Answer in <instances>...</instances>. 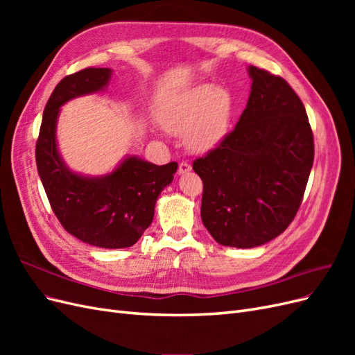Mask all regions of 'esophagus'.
<instances>
[{
  "instance_id": "esophagus-1",
  "label": "esophagus",
  "mask_w": 355,
  "mask_h": 355,
  "mask_svg": "<svg viewBox=\"0 0 355 355\" xmlns=\"http://www.w3.org/2000/svg\"><path fill=\"white\" fill-rule=\"evenodd\" d=\"M189 170H191V164L187 163V161H182V163H179V168H178L179 175H185Z\"/></svg>"
}]
</instances>
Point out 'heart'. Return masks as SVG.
I'll list each match as a JSON object with an SVG mask.
<instances>
[{"label": "heart", "instance_id": "b5f03b06", "mask_svg": "<svg viewBox=\"0 0 355 355\" xmlns=\"http://www.w3.org/2000/svg\"><path fill=\"white\" fill-rule=\"evenodd\" d=\"M231 110L230 94L211 84L191 89L168 106L164 115L167 130L186 135L194 149H207L225 135Z\"/></svg>", "mask_w": 355, "mask_h": 355}]
</instances>
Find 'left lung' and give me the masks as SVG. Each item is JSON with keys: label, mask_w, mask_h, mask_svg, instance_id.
Instances as JSON below:
<instances>
[{"label": "left lung", "mask_w": 355, "mask_h": 355, "mask_svg": "<svg viewBox=\"0 0 355 355\" xmlns=\"http://www.w3.org/2000/svg\"><path fill=\"white\" fill-rule=\"evenodd\" d=\"M239 123L192 163L202 180L201 220L222 245L250 249L286 231L302 204L314 136L302 101L280 75L250 67Z\"/></svg>", "instance_id": "obj_1"}]
</instances>
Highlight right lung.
<instances>
[{"label":"right lung","mask_w":355,"mask_h":355,"mask_svg":"<svg viewBox=\"0 0 355 355\" xmlns=\"http://www.w3.org/2000/svg\"><path fill=\"white\" fill-rule=\"evenodd\" d=\"M110 77V68H84L60 80L42 114L35 159L62 227L90 245L123 249L133 245L151 225L157 198L173 180L178 163L155 166L128 157L111 175L96 179L75 175L62 163L56 148L59 108L77 96L102 90Z\"/></svg>","instance_id":"1"}]
</instances>
